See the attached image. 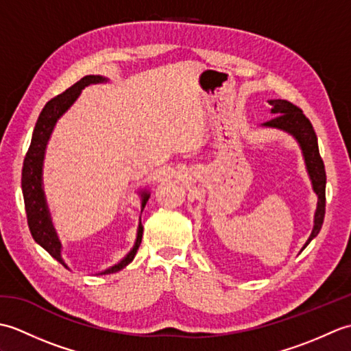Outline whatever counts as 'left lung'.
Wrapping results in <instances>:
<instances>
[{"instance_id": "8db88e82", "label": "left lung", "mask_w": 351, "mask_h": 351, "mask_svg": "<svg viewBox=\"0 0 351 351\" xmlns=\"http://www.w3.org/2000/svg\"><path fill=\"white\" fill-rule=\"evenodd\" d=\"M267 102L271 106V114L276 116L271 121H268L261 126H263V128H273L287 132L299 143L304 160V166H306V171L312 184V190H314L318 197L317 210L314 214V228H312V232L308 238V241L304 243L302 247L303 250L318 235L319 229L323 226L326 211L324 162L322 160V156H319L317 134L314 128H312L309 119L303 114V111L285 99H268Z\"/></svg>"}]
</instances>
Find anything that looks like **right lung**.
<instances>
[{"label": "right lung", "mask_w": 351, "mask_h": 351, "mask_svg": "<svg viewBox=\"0 0 351 351\" xmlns=\"http://www.w3.org/2000/svg\"><path fill=\"white\" fill-rule=\"evenodd\" d=\"M101 83H108V78L102 75H87L81 78L78 83L69 87L68 90L63 92L62 95L52 98L47 106L43 107L40 111L39 119H37L32 143H29L28 152L24 160V167H22V195H24V202H25V211H27V220H28V228L29 232H32L34 241L42 245V247L47 250L49 255L57 259L58 263L63 264L66 268V263L62 258V241L57 235V230L54 228V223L51 219L49 206L47 202V196H45L43 190V161H45V154H47V146L51 138V134L54 131L56 125L66 111H68L75 101L80 98L83 88L90 86V84H101ZM138 195L141 197V213H143L146 202L151 193L149 190H140ZM141 237H143V225H141V220L138 221L137 228V237L136 243H134L132 249L126 253V255L119 261L117 264L106 268L104 271L96 273L99 274H111L121 271L130 263H132L134 256L140 247Z\"/></svg>", "instance_id": "right-lung-1"}]
</instances>
